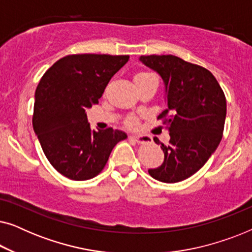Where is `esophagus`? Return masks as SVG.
<instances>
[{
    "label": "esophagus",
    "mask_w": 252,
    "mask_h": 252,
    "mask_svg": "<svg viewBox=\"0 0 252 252\" xmlns=\"http://www.w3.org/2000/svg\"><path fill=\"white\" fill-rule=\"evenodd\" d=\"M133 139L136 141L137 143H150L151 137L149 135H144V134H136L133 136Z\"/></svg>",
    "instance_id": "1"
}]
</instances>
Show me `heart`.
<instances>
[{
	"label": "heart",
	"instance_id": "b5f03b06",
	"mask_svg": "<svg viewBox=\"0 0 252 252\" xmlns=\"http://www.w3.org/2000/svg\"><path fill=\"white\" fill-rule=\"evenodd\" d=\"M143 74H148V73H146V72H142V73H139L136 75V77H140V75H143ZM136 124V120L134 119V118H130L129 120H128V125H130V126H134Z\"/></svg>",
	"mask_w": 252,
	"mask_h": 252
}]
</instances>
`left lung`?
Masks as SVG:
<instances>
[{"label": "left lung", "instance_id": "8db88e82", "mask_svg": "<svg viewBox=\"0 0 252 252\" xmlns=\"http://www.w3.org/2000/svg\"><path fill=\"white\" fill-rule=\"evenodd\" d=\"M140 61L163 78L167 109L157 119L170 132L164 163L148 172L158 181L174 184L195 174L215 153L222 139L226 119L223 91L205 67L173 55L141 56Z\"/></svg>", "mask_w": 252, "mask_h": 252}]
</instances>
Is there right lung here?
I'll use <instances>...</instances> for the list:
<instances>
[{"label": "right lung", "instance_id": "right-lung-1", "mask_svg": "<svg viewBox=\"0 0 252 252\" xmlns=\"http://www.w3.org/2000/svg\"><path fill=\"white\" fill-rule=\"evenodd\" d=\"M128 55L77 54L57 61L35 91L32 124L49 163L71 180L84 181L104 168L110 154L127 135L122 130H92L87 109L97 104L110 79Z\"/></svg>", "mask_w": 252, "mask_h": 252}]
</instances>
